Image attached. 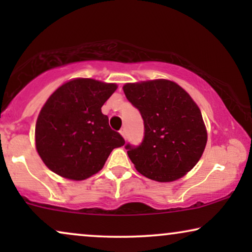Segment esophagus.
Masks as SVG:
<instances>
[{"label": "esophagus", "instance_id": "34e87169", "mask_svg": "<svg viewBox=\"0 0 252 252\" xmlns=\"http://www.w3.org/2000/svg\"><path fill=\"white\" fill-rule=\"evenodd\" d=\"M120 134H122L124 139H126V129H125V128H122V129H120Z\"/></svg>", "mask_w": 252, "mask_h": 252}]
</instances>
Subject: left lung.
Here are the masks:
<instances>
[{
    "label": "left lung",
    "instance_id": "1",
    "mask_svg": "<svg viewBox=\"0 0 252 252\" xmlns=\"http://www.w3.org/2000/svg\"><path fill=\"white\" fill-rule=\"evenodd\" d=\"M123 89L143 119L142 142L125 146L136 170L159 182L174 181L190 171L208 135L201 110L188 93L170 80L126 84Z\"/></svg>",
    "mask_w": 252,
    "mask_h": 252
}]
</instances>
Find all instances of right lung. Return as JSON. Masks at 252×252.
I'll return each mask as SVG.
<instances>
[{
    "instance_id": "add662e5",
    "label": "right lung",
    "mask_w": 252,
    "mask_h": 252,
    "mask_svg": "<svg viewBox=\"0 0 252 252\" xmlns=\"http://www.w3.org/2000/svg\"><path fill=\"white\" fill-rule=\"evenodd\" d=\"M116 89L115 84L74 79L48 98L36 120L35 143L51 171L85 180L101 170L115 148L125 144L101 111Z\"/></svg>"
}]
</instances>
